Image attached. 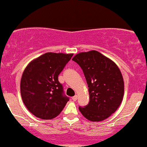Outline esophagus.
<instances>
[{"label":"esophagus","instance_id":"esophagus-1","mask_svg":"<svg viewBox=\"0 0 147 147\" xmlns=\"http://www.w3.org/2000/svg\"><path fill=\"white\" fill-rule=\"evenodd\" d=\"M77 98H78V96H77L76 95L72 97V100H73L74 101H76V100H77Z\"/></svg>","mask_w":147,"mask_h":147}]
</instances>
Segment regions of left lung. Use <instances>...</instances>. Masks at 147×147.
Here are the masks:
<instances>
[{
	"mask_svg": "<svg viewBox=\"0 0 147 147\" xmlns=\"http://www.w3.org/2000/svg\"><path fill=\"white\" fill-rule=\"evenodd\" d=\"M72 60L82 69L89 93L88 105L79 107V111L89 121L106 119L123 100L124 84L121 71L113 61L96 51L79 53Z\"/></svg>",
	"mask_w": 147,
	"mask_h": 147,
	"instance_id": "8db88e82",
	"label": "left lung"
}]
</instances>
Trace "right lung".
<instances>
[{"label":"right lung","mask_w":147,"mask_h":147,"mask_svg":"<svg viewBox=\"0 0 147 147\" xmlns=\"http://www.w3.org/2000/svg\"><path fill=\"white\" fill-rule=\"evenodd\" d=\"M73 55L49 52L30 61L25 69L21 97L28 110L38 118H55L69 101L58 76Z\"/></svg>","instance_id":"add662e5"}]
</instances>
